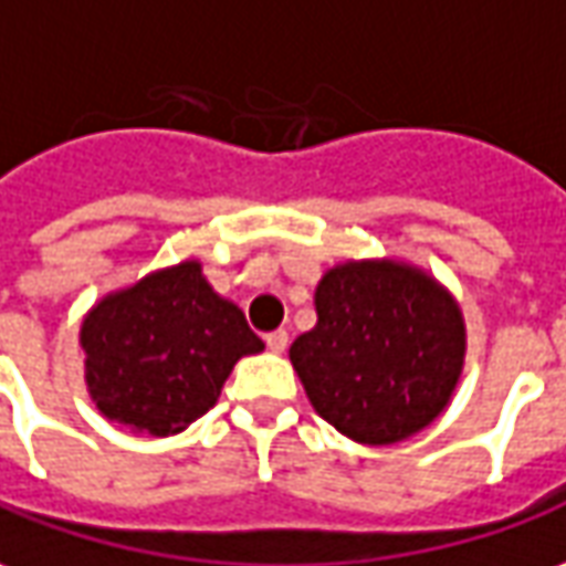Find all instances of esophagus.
<instances>
[{"instance_id":"esophagus-1","label":"esophagus","mask_w":566,"mask_h":566,"mask_svg":"<svg viewBox=\"0 0 566 566\" xmlns=\"http://www.w3.org/2000/svg\"><path fill=\"white\" fill-rule=\"evenodd\" d=\"M264 345L271 354H283V350L290 348V335L283 333V329H276V333H268L264 335Z\"/></svg>"}]
</instances>
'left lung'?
I'll return each instance as SVG.
<instances>
[{"label": "left lung", "instance_id": "obj_1", "mask_svg": "<svg viewBox=\"0 0 566 566\" xmlns=\"http://www.w3.org/2000/svg\"><path fill=\"white\" fill-rule=\"evenodd\" d=\"M317 326L290 348L311 407L335 431L388 447L450 407L469 333L453 292L403 259H348L314 290Z\"/></svg>", "mask_w": 566, "mask_h": 566}]
</instances>
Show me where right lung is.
Masks as SVG:
<instances>
[{
    "label": "right lung",
    "instance_id": "obj_1",
    "mask_svg": "<svg viewBox=\"0 0 566 566\" xmlns=\"http://www.w3.org/2000/svg\"><path fill=\"white\" fill-rule=\"evenodd\" d=\"M85 388L132 434L171 438L218 403L240 357L264 350L197 259L101 295L80 323Z\"/></svg>",
    "mask_w": 566,
    "mask_h": 566
}]
</instances>
